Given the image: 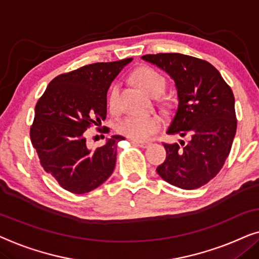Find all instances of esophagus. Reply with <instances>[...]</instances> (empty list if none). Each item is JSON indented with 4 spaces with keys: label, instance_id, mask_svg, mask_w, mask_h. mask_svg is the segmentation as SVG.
<instances>
[{
    "label": "esophagus",
    "instance_id": "1",
    "mask_svg": "<svg viewBox=\"0 0 259 259\" xmlns=\"http://www.w3.org/2000/svg\"><path fill=\"white\" fill-rule=\"evenodd\" d=\"M132 143L135 144V146H139L141 148H147L149 146V142H146V141H135V140H132Z\"/></svg>",
    "mask_w": 259,
    "mask_h": 259
}]
</instances>
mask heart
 I'll return each mask as SVG.
<instances>
[{
    "label": "heart",
    "mask_w": 259,
    "mask_h": 259,
    "mask_svg": "<svg viewBox=\"0 0 259 259\" xmlns=\"http://www.w3.org/2000/svg\"><path fill=\"white\" fill-rule=\"evenodd\" d=\"M140 85L149 92L157 96L165 89V79L160 72L151 67H142L136 72ZM119 85L115 84L109 92V106L111 110L118 109ZM161 117L156 113H132L120 118L117 123V132L135 141H144L160 130Z\"/></svg>",
    "instance_id": "b5f03b06"
}]
</instances>
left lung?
<instances>
[{
    "label": "left lung",
    "mask_w": 259,
    "mask_h": 259,
    "mask_svg": "<svg viewBox=\"0 0 259 259\" xmlns=\"http://www.w3.org/2000/svg\"><path fill=\"white\" fill-rule=\"evenodd\" d=\"M174 79L178 108L167 134L188 136L180 144L163 143L165 160L156 168L164 181L195 189L212 180L229 156L237 130L232 90L208 61L180 53L147 54Z\"/></svg>",
    "instance_id": "1"
}]
</instances>
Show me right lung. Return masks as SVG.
<instances>
[{
    "label": "right lung",
    "mask_w": 259,
    "mask_h": 259,
    "mask_svg": "<svg viewBox=\"0 0 259 259\" xmlns=\"http://www.w3.org/2000/svg\"><path fill=\"white\" fill-rule=\"evenodd\" d=\"M133 58L96 63L55 77L35 105L30 141L40 164L61 187L74 194L94 191L108 180L116 165L113 135L103 147L86 146V130L106 118V94L113 79ZM109 133V127H98Z\"/></svg>",
    "instance_id": "add662e5"
}]
</instances>
